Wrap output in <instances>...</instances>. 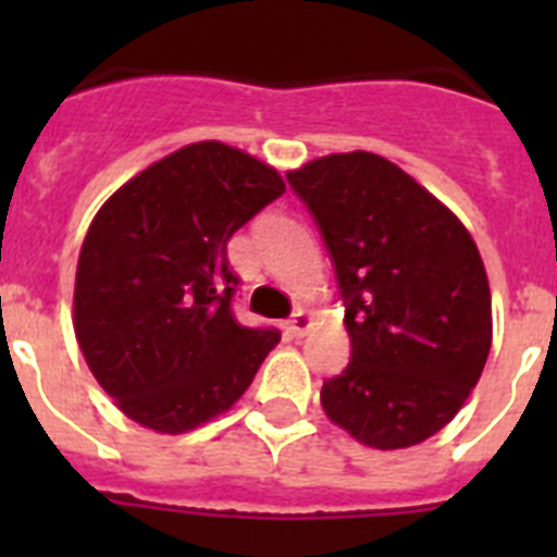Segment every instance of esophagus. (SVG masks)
Listing matches in <instances>:
<instances>
[{
  "label": "esophagus",
  "instance_id": "obj_1",
  "mask_svg": "<svg viewBox=\"0 0 557 557\" xmlns=\"http://www.w3.org/2000/svg\"><path fill=\"white\" fill-rule=\"evenodd\" d=\"M309 326H312V314L304 312V309H298V312L293 314V321L287 323V332H289V337L298 339L309 332Z\"/></svg>",
  "mask_w": 557,
  "mask_h": 557
}]
</instances>
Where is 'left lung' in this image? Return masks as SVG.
Segmentation results:
<instances>
[{"instance_id":"8db88e82","label":"left lung","mask_w":557,"mask_h":557,"mask_svg":"<svg viewBox=\"0 0 557 557\" xmlns=\"http://www.w3.org/2000/svg\"><path fill=\"white\" fill-rule=\"evenodd\" d=\"M332 256L351 362L321 405L373 449L444 430L491 351V289L466 225L373 152H334L287 172Z\"/></svg>"}]
</instances>
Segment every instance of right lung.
Here are the masks:
<instances>
[{
    "label": "right lung",
    "mask_w": 557,
    "mask_h": 557,
    "mask_svg": "<svg viewBox=\"0 0 557 557\" xmlns=\"http://www.w3.org/2000/svg\"><path fill=\"white\" fill-rule=\"evenodd\" d=\"M284 195L273 166L223 141L175 150L88 225L75 334L102 391L147 430L181 435L228 410L282 339L231 312L228 239Z\"/></svg>",
    "instance_id": "1"
}]
</instances>
